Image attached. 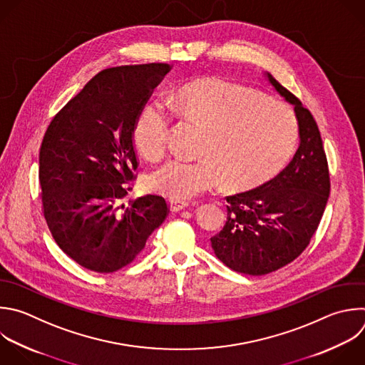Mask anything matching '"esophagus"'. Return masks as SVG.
<instances>
[{
    "label": "esophagus",
    "mask_w": 365,
    "mask_h": 365,
    "mask_svg": "<svg viewBox=\"0 0 365 365\" xmlns=\"http://www.w3.org/2000/svg\"><path fill=\"white\" fill-rule=\"evenodd\" d=\"M169 206H170V210H172V212H179V210L187 207V206H189V202L172 199V200H169Z\"/></svg>",
    "instance_id": "esophagus-1"
}]
</instances>
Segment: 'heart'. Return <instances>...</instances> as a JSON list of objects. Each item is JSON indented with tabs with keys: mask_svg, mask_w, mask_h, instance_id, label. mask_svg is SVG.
<instances>
[{
	"mask_svg": "<svg viewBox=\"0 0 365 365\" xmlns=\"http://www.w3.org/2000/svg\"><path fill=\"white\" fill-rule=\"evenodd\" d=\"M170 110L203 128L196 160L170 159L148 178V186L172 199H189L220 180L251 187L277 175L297 139L291 107L255 88L223 78H202L178 88ZM172 117L163 103L150 101L139 111L133 139L146 159L160 158L168 146Z\"/></svg>",
	"mask_w": 365,
	"mask_h": 365,
	"instance_id": "obj_1",
	"label": "heart"
}]
</instances>
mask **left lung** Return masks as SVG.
Instances as JSON below:
<instances>
[{
  "mask_svg": "<svg viewBox=\"0 0 365 365\" xmlns=\"http://www.w3.org/2000/svg\"><path fill=\"white\" fill-rule=\"evenodd\" d=\"M271 86L294 106L299 145L288 166L248 192L226 196L223 229L210 237L215 255L230 269L265 275L297 259L308 247L329 196L322 139L311 111L269 73Z\"/></svg>",
  "mask_w": 365,
  "mask_h": 365,
  "instance_id": "obj_1",
  "label": "left lung"
}]
</instances>
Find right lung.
<instances>
[{
  "label": "right lung",
  "mask_w": 365,
  "mask_h": 365,
  "mask_svg": "<svg viewBox=\"0 0 365 365\" xmlns=\"http://www.w3.org/2000/svg\"><path fill=\"white\" fill-rule=\"evenodd\" d=\"M165 63L111 67L94 76L51 120L40 149L43 212L61 251L86 269L132 264L166 219L165 197L120 200L138 169L133 126Z\"/></svg>",
  "instance_id": "right-lung-1"
}]
</instances>
